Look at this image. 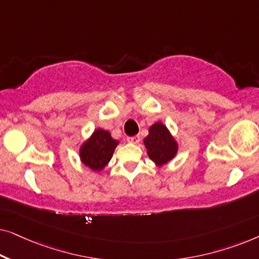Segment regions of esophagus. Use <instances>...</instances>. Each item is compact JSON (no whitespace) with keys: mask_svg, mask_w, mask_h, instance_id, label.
Here are the masks:
<instances>
[{"mask_svg":"<svg viewBox=\"0 0 259 259\" xmlns=\"http://www.w3.org/2000/svg\"><path fill=\"white\" fill-rule=\"evenodd\" d=\"M127 141L131 144H138L140 141V137L139 136H134V137H128L127 138Z\"/></svg>","mask_w":259,"mask_h":259,"instance_id":"34e87169","label":"esophagus"}]
</instances>
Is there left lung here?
Returning <instances> with one entry per match:
<instances>
[{
    "instance_id": "1",
    "label": "left lung",
    "mask_w": 259,
    "mask_h": 259,
    "mask_svg": "<svg viewBox=\"0 0 259 259\" xmlns=\"http://www.w3.org/2000/svg\"><path fill=\"white\" fill-rule=\"evenodd\" d=\"M147 154L155 165L161 167L176 157L178 144L164 123L158 121L148 128V136L144 139Z\"/></svg>"
}]
</instances>
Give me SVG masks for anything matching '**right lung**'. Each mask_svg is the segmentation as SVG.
<instances>
[{"label":"right lung","mask_w":259,"mask_h":259,"mask_svg":"<svg viewBox=\"0 0 259 259\" xmlns=\"http://www.w3.org/2000/svg\"><path fill=\"white\" fill-rule=\"evenodd\" d=\"M118 144L119 141L113 139L108 131L102 128L95 130L90 139L81 145V161L92 171L100 172L112 159L113 152Z\"/></svg>","instance_id":"obj_1"}]
</instances>
